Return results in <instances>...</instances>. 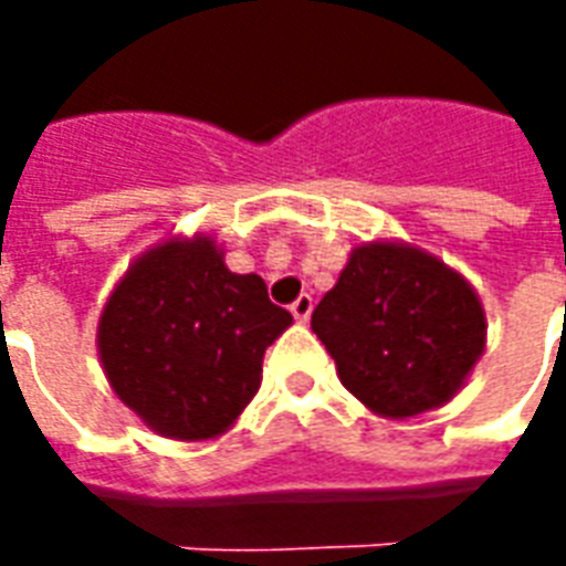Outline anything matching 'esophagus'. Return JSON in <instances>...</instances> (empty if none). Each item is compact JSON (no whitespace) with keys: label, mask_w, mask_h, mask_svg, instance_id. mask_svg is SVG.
<instances>
[{"label":"esophagus","mask_w":566,"mask_h":566,"mask_svg":"<svg viewBox=\"0 0 566 566\" xmlns=\"http://www.w3.org/2000/svg\"><path fill=\"white\" fill-rule=\"evenodd\" d=\"M312 306H315V300H312V294H300L294 300V306H291V312H294L296 321H308V315H312Z\"/></svg>","instance_id":"obj_1"}]
</instances>
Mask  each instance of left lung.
I'll use <instances>...</instances> for the list:
<instances>
[{
  "mask_svg": "<svg viewBox=\"0 0 566 566\" xmlns=\"http://www.w3.org/2000/svg\"><path fill=\"white\" fill-rule=\"evenodd\" d=\"M312 331L360 403L409 418L458 394L485 348V312L473 287L437 258L373 242L352 251L312 312Z\"/></svg>",
  "mask_w": 566,
  "mask_h": 566,
  "instance_id": "1",
  "label": "left lung"
}]
</instances>
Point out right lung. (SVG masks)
<instances>
[{"label": "right lung", "mask_w": 566, "mask_h": 566, "mask_svg": "<svg viewBox=\"0 0 566 566\" xmlns=\"http://www.w3.org/2000/svg\"><path fill=\"white\" fill-rule=\"evenodd\" d=\"M291 321L260 275L223 266L211 239H172L136 260L105 303L99 357L145 424L209 439L251 403L263 352Z\"/></svg>", "instance_id": "obj_1"}]
</instances>
